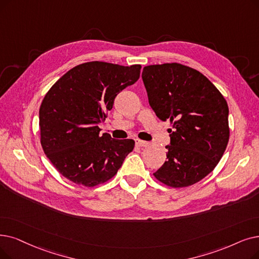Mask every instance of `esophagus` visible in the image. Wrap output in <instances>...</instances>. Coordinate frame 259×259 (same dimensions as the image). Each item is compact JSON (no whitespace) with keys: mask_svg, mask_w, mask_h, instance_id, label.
Masks as SVG:
<instances>
[{"mask_svg":"<svg viewBox=\"0 0 259 259\" xmlns=\"http://www.w3.org/2000/svg\"><path fill=\"white\" fill-rule=\"evenodd\" d=\"M136 145L138 146V147H147V146L149 145V143L138 139V140H136Z\"/></svg>","mask_w":259,"mask_h":259,"instance_id":"34e87169","label":"esophagus"}]
</instances>
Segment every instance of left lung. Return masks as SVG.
Instances as JSON below:
<instances>
[{"instance_id": "1", "label": "left lung", "mask_w": 259, "mask_h": 259, "mask_svg": "<svg viewBox=\"0 0 259 259\" xmlns=\"http://www.w3.org/2000/svg\"><path fill=\"white\" fill-rule=\"evenodd\" d=\"M149 105L172 129L167 161L153 176L174 188L193 185L217 166L230 139L227 100L199 71L181 63L144 67Z\"/></svg>"}]
</instances>
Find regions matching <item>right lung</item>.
Instances as JSON below:
<instances>
[{
  "label": "right lung",
  "instance_id": "obj_1",
  "mask_svg": "<svg viewBox=\"0 0 259 259\" xmlns=\"http://www.w3.org/2000/svg\"><path fill=\"white\" fill-rule=\"evenodd\" d=\"M141 65L103 61L76 65L56 81L39 110L40 142L54 167L77 185L94 187L113 178L134 141L100 136L114 98L140 78Z\"/></svg>",
  "mask_w": 259,
  "mask_h": 259
}]
</instances>
